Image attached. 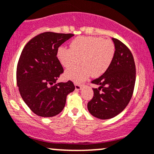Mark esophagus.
<instances>
[{"mask_svg": "<svg viewBox=\"0 0 154 154\" xmlns=\"http://www.w3.org/2000/svg\"><path fill=\"white\" fill-rule=\"evenodd\" d=\"M82 88V85H75V90H80Z\"/></svg>", "mask_w": 154, "mask_h": 154, "instance_id": "esophagus-1", "label": "esophagus"}]
</instances>
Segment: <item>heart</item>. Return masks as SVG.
<instances>
[{
    "mask_svg": "<svg viewBox=\"0 0 154 154\" xmlns=\"http://www.w3.org/2000/svg\"><path fill=\"white\" fill-rule=\"evenodd\" d=\"M116 47L109 39L97 36H78L72 41L70 49L60 47L57 57L62 65L71 68L79 62L80 66L66 70V78L80 83L92 75L98 77L108 69L113 60Z\"/></svg>",
    "mask_w": 154,
    "mask_h": 154,
    "instance_id": "heart-1",
    "label": "heart"
}]
</instances>
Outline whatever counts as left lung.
Here are the masks:
<instances>
[{"label":"left lung","mask_w":154,"mask_h":154,"mask_svg":"<svg viewBox=\"0 0 154 154\" xmlns=\"http://www.w3.org/2000/svg\"><path fill=\"white\" fill-rule=\"evenodd\" d=\"M115 56L108 69L92 83L94 96L88 103L90 113L101 120L110 119L123 111L132 97L136 82V65L130 49L117 38H112Z\"/></svg>","instance_id":"obj_1"}]
</instances>
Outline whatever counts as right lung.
<instances>
[{
    "mask_svg": "<svg viewBox=\"0 0 154 154\" xmlns=\"http://www.w3.org/2000/svg\"><path fill=\"white\" fill-rule=\"evenodd\" d=\"M72 34L44 32L29 41L21 54L16 81L22 99L41 117H53L62 112L66 96L75 90L72 81L57 83L64 69L57 58L58 48Z\"/></svg>",
    "mask_w": 154,
    "mask_h": 154,
    "instance_id": "obj_1",
    "label": "right lung"
}]
</instances>
